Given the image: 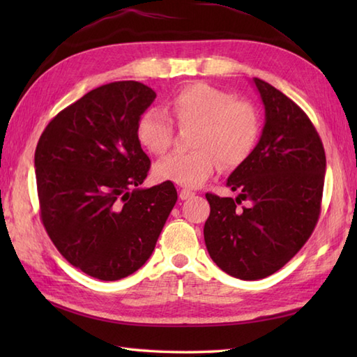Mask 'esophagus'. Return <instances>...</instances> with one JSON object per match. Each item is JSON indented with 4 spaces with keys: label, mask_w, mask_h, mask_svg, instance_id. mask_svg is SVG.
<instances>
[{
    "label": "esophagus",
    "mask_w": 357,
    "mask_h": 357,
    "mask_svg": "<svg viewBox=\"0 0 357 357\" xmlns=\"http://www.w3.org/2000/svg\"><path fill=\"white\" fill-rule=\"evenodd\" d=\"M195 193L193 192H190V190H185V188H183V190L179 192V199H183V201H185V199H188V198H192Z\"/></svg>",
    "instance_id": "esophagus-1"
}]
</instances>
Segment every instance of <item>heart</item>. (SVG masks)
Wrapping results in <instances>:
<instances>
[{"instance_id": "obj_1", "label": "heart", "mask_w": 357, "mask_h": 357, "mask_svg": "<svg viewBox=\"0 0 357 357\" xmlns=\"http://www.w3.org/2000/svg\"><path fill=\"white\" fill-rule=\"evenodd\" d=\"M170 110L181 126L199 124L193 151H174L155 165L161 181L196 188L221 165L236 167L252 153L259 136V116L252 104L206 82H195L173 95ZM174 138L173 121L158 109L144 112L138 139L150 153L164 155Z\"/></svg>"}]
</instances>
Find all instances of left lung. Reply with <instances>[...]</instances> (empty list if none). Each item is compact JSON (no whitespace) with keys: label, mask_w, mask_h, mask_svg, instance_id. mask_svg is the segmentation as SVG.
I'll use <instances>...</instances> for the list:
<instances>
[{"label":"left lung","mask_w":357,"mask_h":357,"mask_svg":"<svg viewBox=\"0 0 357 357\" xmlns=\"http://www.w3.org/2000/svg\"><path fill=\"white\" fill-rule=\"evenodd\" d=\"M265 107L261 139L227 179L238 198L207 193L204 225L208 255L227 275L264 279L312 236L321 213L325 151L312 121L290 98L253 79ZM248 200L250 206L236 209Z\"/></svg>","instance_id":"left-lung-1"}]
</instances>
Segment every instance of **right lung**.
<instances>
[{"label":"right lung","mask_w":357,"mask_h":357,"mask_svg":"<svg viewBox=\"0 0 357 357\" xmlns=\"http://www.w3.org/2000/svg\"><path fill=\"white\" fill-rule=\"evenodd\" d=\"M155 98L142 82H110L59 112L38 141L41 221L58 252L92 278L139 270L176 204L170 181L139 187L150 159L138 121Z\"/></svg>","instance_id":"add662e5"}]
</instances>
